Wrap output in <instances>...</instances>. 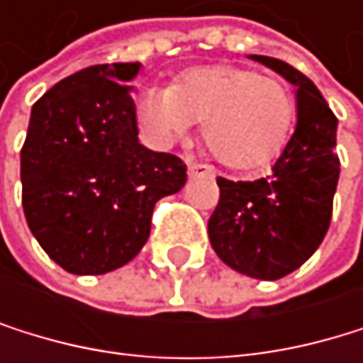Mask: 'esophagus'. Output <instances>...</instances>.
<instances>
[{
  "instance_id": "esophagus-1",
  "label": "esophagus",
  "mask_w": 363,
  "mask_h": 363,
  "mask_svg": "<svg viewBox=\"0 0 363 363\" xmlns=\"http://www.w3.org/2000/svg\"><path fill=\"white\" fill-rule=\"evenodd\" d=\"M189 176H216L211 165H202V163H189Z\"/></svg>"
}]
</instances>
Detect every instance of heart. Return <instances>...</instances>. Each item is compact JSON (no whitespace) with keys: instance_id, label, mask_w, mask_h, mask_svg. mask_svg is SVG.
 I'll list each match as a JSON object with an SVG mask.
<instances>
[{"instance_id":"obj_1","label":"heart","mask_w":363,"mask_h":363,"mask_svg":"<svg viewBox=\"0 0 363 363\" xmlns=\"http://www.w3.org/2000/svg\"><path fill=\"white\" fill-rule=\"evenodd\" d=\"M143 126L161 141L185 135L202 121V143L228 169L268 167L287 143L294 100L287 86L252 69L196 67L169 89L145 91L139 102Z\"/></svg>"}]
</instances>
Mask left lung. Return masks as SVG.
Instances as JSON below:
<instances>
[{"label": "left lung", "mask_w": 363, "mask_h": 363, "mask_svg": "<svg viewBox=\"0 0 363 363\" xmlns=\"http://www.w3.org/2000/svg\"><path fill=\"white\" fill-rule=\"evenodd\" d=\"M250 58L296 86L298 119L272 174L237 183L218 178L220 200L208 218V240L233 270L277 281L301 268L329 230L340 178L337 119L298 69L270 56Z\"/></svg>", "instance_id": "8db88e82"}]
</instances>
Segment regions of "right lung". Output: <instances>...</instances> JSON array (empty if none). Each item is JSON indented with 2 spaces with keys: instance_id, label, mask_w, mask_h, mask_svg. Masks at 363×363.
I'll return each mask as SVG.
<instances>
[{
  "instance_id": "right-lung-1",
  "label": "right lung",
  "mask_w": 363,
  "mask_h": 363,
  "mask_svg": "<svg viewBox=\"0 0 363 363\" xmlns=\"http://www.w3.org/2000/svg\"><path fill=\"white\" fill-rule=\"evenodd\" d=\"M141 62L93 65L32 106L21 202L36 242L72 274L126 266L150 237L155 204L183 189L187 165L137 139L128 82Z\"/></svg>"
}]
</instances>
